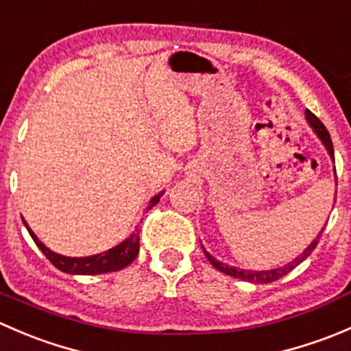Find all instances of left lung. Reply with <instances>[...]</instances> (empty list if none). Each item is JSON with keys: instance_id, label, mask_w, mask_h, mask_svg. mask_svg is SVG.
Listing matches in <instances>:
<instances>
[{"instance_id": "left-lung-1", "label": "left lung", "mask_w": 351, "mask_h": 351, "mask_svg": "<svg viewBox=\"0 0 351 351\" xmlns=\"http://www.w3.org/2000/svg\"><path fill=\"white\" fill-rule=\"evenodd\" d=\"M306 120L307 123H309V127L313 129V132L316 134L317 139L323 143V146L326 147L329 158H331V161L335 162V151H332V143H331V137H329V132L326 130V127L321 123V120L317 119L316 115H314L313 112H309V110H306ZM335 182H336V168H335ZM335 202H336V193H335ZM326 226V224H324ZM324 228L321 229L319 234L316 236V238L313 239V243L309 244V246L306 247V250L302 251V253L299 254L297 258H293L292 261H289V263H285L284 267H278V268H271V270H244V268H239V267H229V265L222 263V261L215 260L214 256H212L210 253H208L207 250H205L204 246H202V250H204V254L207 256V260L210 261L212 267L217 268L219 271H222V274L229 275V277H234V278H239V280H244V282H251V284H270V282H275L278 280V278L285 277L287 274H290V271L293 270L295 267H299L300 263H302L304 260H306L307 256H309L311 253H313L314 250H316L317 243H319V238L321 234H323Z\"/></svg>"}]
</instances>
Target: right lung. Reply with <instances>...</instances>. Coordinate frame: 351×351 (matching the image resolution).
Instances as JSON below:
<instances>
[{
	"mask_svg": "<svg viewBox=\"0 0 351 351\" xmlns=\"http://www.w3.org/2000/svg\"><path fill=\"white\" fill-rule=\"evenodd\" d=\"M162 193L165 192H159L158 195L151 198L149 207L147 208H153L159 202V198H161ZM23 224L25 228H27V231L30 232L32 239H34L35 244L38 246V250L49 258V261H51L58 270L64 271V274H69V275H100V274H110V271H119L122 270V268L129 267V265L136 260L137 253H139V229L137 228L134 229L132 234H130L129 238H125L122 243L117 244V246L104 251V253L93 254V256L71 258L49 250V247L45 246L37 236H35V232L28 228L25 219H23Z\"/></svg>",
	"mask_w": 351,
	"mask_h": 351,
	"instance_id": "1",
	"label": "right lung"
}]
</instances>
